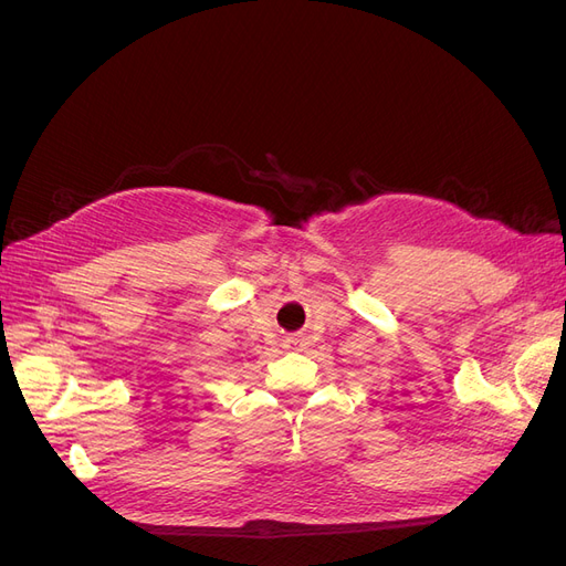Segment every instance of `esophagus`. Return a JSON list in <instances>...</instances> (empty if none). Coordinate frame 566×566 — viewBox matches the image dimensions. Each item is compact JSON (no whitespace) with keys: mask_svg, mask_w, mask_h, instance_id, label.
Instances as JSON below:
<instances>
[{"mask_svg":"<svg viewBox=\"0 0 566 566\" xmlns=\"http://www.w3.org/2000/svg\"><path fill=\"white\" fill-rule=\"evenodd\" d=\"M293 342H297V339H293Z\"/></svg>","mask_w":566,"mask_h":566,"instance_id":"1","label":"esophagus"}]
</instances>
